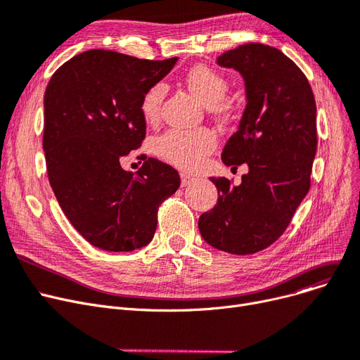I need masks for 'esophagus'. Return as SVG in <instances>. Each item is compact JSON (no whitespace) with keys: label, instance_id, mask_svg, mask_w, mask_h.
<instances>
[{"label":"esophagus","instance_id":"1","mask_svg":"<svg viewBox=\"0 0 360 360\" xmlns=\"http://www.w3.org/2000/svg\"><path fill=\"white\" fill-rule=\"evenodd\" d=\"M194 181H195V178H194L193 175H188V174H181V184H182V186L190 185V184H193Z\"/></svg>","mask_w":360,"mask_h":360}]
</instances>
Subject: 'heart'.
<instances>
[{
  "label": "heart",
  "mask_w": 360,
  "mask_h": 360,
  "mask_svg": "<svg viewBox=\"0 0 360 360\" xmlns=\"http://www.w3.org/2000/svg\"><path fill=\"white\" fill-rule=\"evenodd\" d=\"M185 84L214 116L221 119L229 116L231 105L222 100L229 85L221 72L206 65H197L185 73ZM165 94L166 86L162 82L151 84L144 89L138 108L146 123L153 124L159 120ZM214 147L216 136L206 128L193 131L170 129L154 143V151L162 160L184 170L198 167Z\"/></svg>",
  "instance_id": "heart-1"
}]
</instances>
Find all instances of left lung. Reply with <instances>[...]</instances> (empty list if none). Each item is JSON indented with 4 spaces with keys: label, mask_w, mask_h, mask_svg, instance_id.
Masks as SVG:
<instances>
[{
    "label": "left lung",
    "mask_w": 360,
    "mask_h": 360,
    "mask_svg": "<svg viewBox=\"0 0 360 360\" xmlns=\"http://www.w3.org/2000/svg\"><path fill=\"white\" fill-rule=\"evenodd\" d=\"M238 70L247 104L222 162L248 166L241 184L210 178L217 202L198 219L201 237L231 255H253L275 243L310 188L316 154V103L307 77L283 51L244 44L217 57Z\"/></svg>",
    "instance_id": "1"
}]
</instances>
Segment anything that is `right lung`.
Wrapping results in <instances>:
<instances>
[{
  "label": "right lung",
  "instance_id": "1",
  "mask_svg": "<svg viewBox=\"0 0 360 360\" xmlns=\"http://www.w3.org/2000/svg\"><path fill=\"white\" fill-rule=\"evenodd\" d=\"M176 60L89 50L61 65L46 85L42 147L51 188L76 231L105 252L147 245L160 205L179 188L178 172L146 154L136 172L120 166L146 138L138 108L144 89Z\"/></svg>",
  "mask_w": 360,
  "mask_h": 360
}]
</instances>
